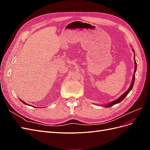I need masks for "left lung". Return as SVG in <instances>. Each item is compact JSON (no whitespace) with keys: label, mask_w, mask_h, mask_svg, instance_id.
<instances>
[{"label":"left lung","mask_w":150,"mask_h":150,"mask_svg":"<svg viewBox=\"0 0 150 150\" xmlns=\"http://www.w3.org/2000/svg\"><path fill=\"white\" fill-rule=\"evenodd\" d=\"M133 52H134V49H133ZM134 59H135V57H134ZM134 64H135V66H134V74H133V79H132V82H131V85H130V86H129V89L127 90V91H126L124 94H122L121 96L118 98V99H117L116 100H115V101H112V102H111V103H110L109 104H106V106H106V107H111V106H112L113 105H115V104H117V103H120V102H121L122 100H123V99L125 98V97L127 96V95H128V94L129 93V91H130L132 89V88H133V85H134V78H135V72H136V71H137V62H136V61H135V59H134Z\"/></svg>","instance_id":"left-lung-1"}]
</instances>
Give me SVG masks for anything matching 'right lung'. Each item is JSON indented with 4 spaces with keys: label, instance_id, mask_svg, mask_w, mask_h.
Listing matches in <instances>:
<instances>
[{
    "label": "right lung",
    "instance_id": "1",
    "mask_svg": "<svg viewBox=\"0 0 150 150\" xmlns=\"http://www.w3.org/2000/svg\"><path fill=\"white\" fill-rule=\"evenodd\" d=\"M20 100H21V102H22V103H24V104H26V105H28V104H27V103H25V102H24V101H23V100H22V99H20Z\"/></svg>",
    "mask_w": 150,
    "mask_h": 150
}]
</instances>
